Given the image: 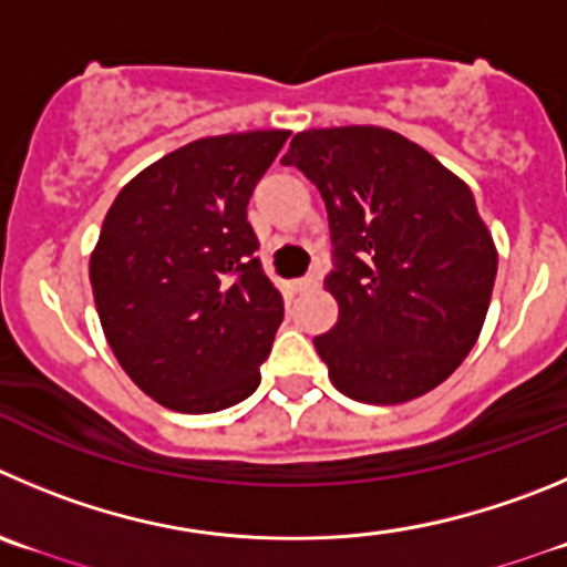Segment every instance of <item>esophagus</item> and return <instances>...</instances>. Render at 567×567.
Here are the masks:
<instances>
[{"label":"esophagus","instance_id":"1","mask_svg":"<svg viewBox=\"0 0 567 567\" xmlns=\"http://www.w3.org/2000/svg\"><path fill=\"white\" fill-rule=\"evenodd\" d=\"M316 285H319V277H305V279H296L290 288H293L296 293H305V290H313Z\"/></svg>","mask_w":567,"mask_h":567}]
</instances>
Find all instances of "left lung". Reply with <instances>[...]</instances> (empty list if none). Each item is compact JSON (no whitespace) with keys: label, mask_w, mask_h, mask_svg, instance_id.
I'll return each instance as SVG.
<instances>
[{"label":"left lung","mask_w":567,"mask_h":567,"mask_svg":"<svg viewBox=\"0 0 567 567\" xmlns=\"http://www.w3.org/2000/svg\"><path fill=\"white\" fill-rule=\"evenodd\" d=\"M282 164L319 187L330 218L338 321L313 343L332 385L369 405L436 389L478 341L498 274L467 184L378 125L301 131Z\"/></svg>","instance_id":"1"}]
</instances>
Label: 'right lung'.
<instances>
[{
  "label": "right lung",
  "instance_id": "right-lung-1",
  "mask_svg": "<svg viewBox=\"0 0 567 567\" xmlns=\"http://www.w3.org/2000/svg\"><path fill=\"white\" fill-rule=\"evenodd\" d=\"M290 131L204 136L131 178L89 259L105 341L158 405L212 414L259 385L282 324L246 206Z\"/></svg>",
  "mask_w": 567,
  "mask_h": 567
}]
</instances>
